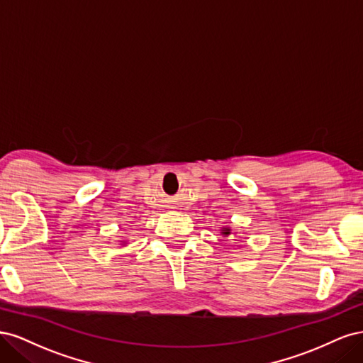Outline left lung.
<instances>
[{"label":"left lung","instance_id":"obj_1","mask_svg":"<svg viewBox=\"0 0 363 363\" xmlns=\"http://www.w3.org/2000/svg\"><path fill=\"white\" fill-rule=\"evenodd\" d=\"M224 236H228L230 235V228H223V232H221Z\"/></svg>","mask_w":363,"mask_h":363}]
</instances>
